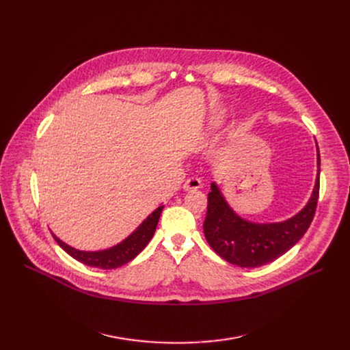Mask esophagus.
<instances>
[{
    "label": "esophagus",
    "mask_w": 350,
    "mask_h": 350,
    "mask_svg": "<svg viewBox=\"0 0 350 350\" xmlns=\"http://www.w3.org/2000/svg\"><path fill=\"white\" fill-rule=\"evenodd\" d=\"M201 187V181L198 178H189L185 186H183V189H185V191H191V190H198Z\"/></svg>",
    "instance_id": "1"
}]
</instances>
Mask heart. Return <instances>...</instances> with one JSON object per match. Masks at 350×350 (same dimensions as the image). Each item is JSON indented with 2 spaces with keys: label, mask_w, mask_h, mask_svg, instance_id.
I'll use <instances>...</instances> for the list:
<instances>
[{
  "label": "heart",
  "mask_w": 350,
  "mask_h": 350,
  "mask_svg": "<svg viewBox=\"0 0 350 350\" xmlns=\"http://www.w3.org/2000/svg\"><path fill=\"white\" fill-rule=\"evenodd\" d=\"M221 122H223V112L213 113L208 122V131H214V129H217L219 124H221Z\"/></svg>",
  "instance_id": "1"
}]
</instances>
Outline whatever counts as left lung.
Wrapping results in <instances>:
<instances>
[{"label": "left lung", "mask_w": 350, "mask_h": 350, "mask_svg": "<svg viewBox=\"0 0 350 350\" xmlns=\"http://www.w3.org/2000/svg\"><path fill=\"white\" fill-rule=\"evenodd\" d=\"M318 172L314 190L305 207L284 221L254 223L238 215L215 181L208 193L204 235L210 247L230 264L241 268L267 265L282 256L308 231L318 204L321 156L317 144Z\"/></svg>", "instance_id": "left-lung-1"}]
</instances>
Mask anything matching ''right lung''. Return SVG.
Masks as SVG:
<instances>
[{
  "instance_id": "1",
  "label": "right lung",
  "mask_w": 350,
  "mask_h": 350,
  "mask_svg": "<svg viewBox=\"0 0 350 350\" xmlns=\"http://www.w3.org/2000/svg\"><path fill=\"white\" fill-rule=\"evenodd\" d=\"M163 208L164 206L157 207L152 214L146 217V219H143L142 224L131 235H127L123 241L118 243L113 247H109L106 250H99V251L77 250L70 247L69 244L64 243L62 240H59V238L53 232L52 235L55 238V241L59 244V247L77 261L88 267H95L100 269H115L127 264L129 261H132L135 256L139 255L143 251V248L150 243V240L154 235Z\"/></svg>"
}]
</instances>
